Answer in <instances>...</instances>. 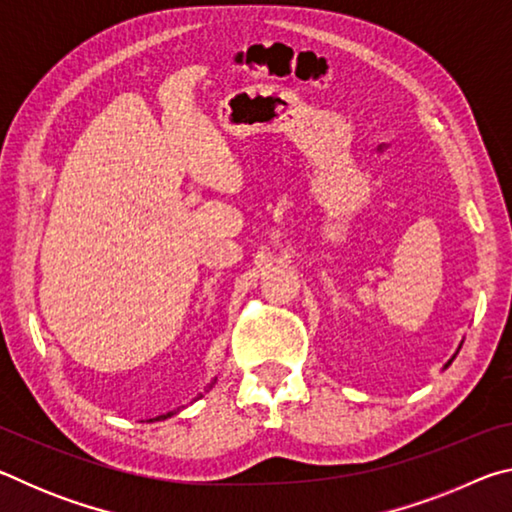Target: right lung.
<instances>
[{"label": "right lung", "mask_w": 512, "mask_h": 512, "mask_svg": "<svg viewBox=\"0 0 512 512\" xmlns=\"http://www.w3.org/2000/svg\"><path fill=\"white\" fill-rule=\"evenodd\" d=\"M212 386V384H210ZM171 415V413H169ZM162 418H167V415H160V418H155V420H162Z\"/></svg>", "instance_id": "add662e5"}]
</instances>
